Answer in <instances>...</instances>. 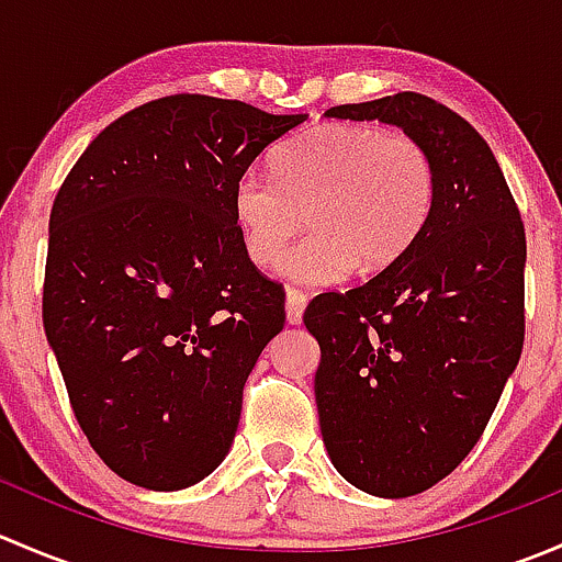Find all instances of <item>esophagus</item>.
I'll use <instances>...</instances> for the list:
<instances>
[{"label": "esophagus", "mask_w": 562, "mask_h": 562, "mask_svg": "<svg viewBox=\"0 0 562 562\" xmlns=\"http://www.w3.org/2000/svg\"><path fill=\"white\" fill-rule=\"evenodd\" d=\"M304 310H307V296H304L302 291H296V288H288L285 291V317L291 326H299L302 323V315Z\"/></svg>", "instance_id": "esophagus-1"}]
</instances>
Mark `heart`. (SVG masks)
Returning <instances> with one entry per match:
<instances>
[{
    "instance_id": "b5f03b06",
    "label": "heart",
    "mask_w": 562,
    "mask_h": 562,
    "mask_svg": "<svg viewBox=\"0 0 562 562\" xmlns=\"http://www.w3.org/2000/svg\"><path fill=\"white\" fill-rule=\"evenodd\" d=\"M435 198V162L416 138L326 124L285 146L274 176L245 171L236 179L234 220L247 258L266 269L307 214L310 234L285 258V274L328 285L356 266L381 271L396 263L427 228Z\"/></svg>"
}]
</instances>
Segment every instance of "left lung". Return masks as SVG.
<instances>
[{
	"label": "left lung",
	"mask_w": 562,
	"mask_h": 562,
	"mask_svg": "<svg viewBox=\"0 0 562 562\" xmlns=\"http://www.w3.org/2000/svg\"><path fill=\"white\" fill-rule=\"evenodd\" d=\"M328 119L394 124L429 151L432 217L396 263L321 293L315 402L328 459L378 497L429 490L470 454L525 342V225L490 144L416 92L337 105Z\"/></svg>",
	"instance_id": "8db88e82"
}]
</instances>
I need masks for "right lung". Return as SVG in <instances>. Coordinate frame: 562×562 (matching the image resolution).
Returning a JSON list of instances; mask_svg holds the SVG:
<instances>
[{
  "instance_id": "add662e5",
  "label": "right lung",
  "mask_w": 562,
  "mask_h": 562,
  "mask_svg": "<svg viewBox=\"0 0 562 562\" xmlns=\"http://www.w3.org/2000/svg\"><path fill=\"white\" fill-rule=\"evenodd\" d=\"M307 113L173 94L124 113L67 173L48 223L43 326L72 413L124 481L173 492L234 443L285 293L241 245L234 184Z\"/></svg>"
}]
</instances>
